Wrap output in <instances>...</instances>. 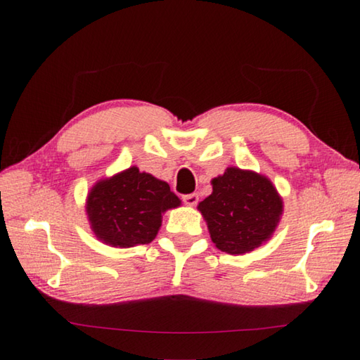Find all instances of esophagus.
<instances>
[{"label":"esophagus","mask_w":360,"mask_h":360,"mask_svg":"<svg viewBox=\"0 0 360 360\" xmlns=\"http://www.w3.org/2000/svg\"><path fill=\"white\" fill-rule=\"evenodd\" d=\"M182 202L188 206H195L198 203V195L197 193H187V195H182Z\"/></svg>","instance_id":"34e87169"}]
</instances>
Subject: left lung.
<instances>
[{"instance_id": "8db88e82", "label": "left lung", "mask_w": 360, "mask_h": 360, "mask_svg": "<svg viewBox=\"0 0 360 360\" xmlns=\"http://www.w3.org/2000/svg\"><path fill=\"white\" fill-rule=\"evenodd\" d=\"M211 240L229 254H245L270 238L283 202L265 176L230 167L212 179V193L198 203Z\"/></svg>"}]
</instances>
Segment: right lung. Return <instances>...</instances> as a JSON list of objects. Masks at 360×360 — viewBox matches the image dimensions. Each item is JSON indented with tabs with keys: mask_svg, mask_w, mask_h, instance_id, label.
Returning a JSON list of instances; mask_svg holds the SVG:
<instances>
[{
	"mask_svg": "<svg viewBox=\"0 0 360 360\" xmlns=\"http://www.w3.org/2000/svg\"><path fill=\"white\" fill-rule=\"evenodd\" d=\"M179 205L167 182L131 167L90 191L87 214L94 233L106 245L130 248L154 240L163 212Z\"/></svg>",
	"mask_w": 360,
	"mask_h": 360,
	"instance_id": "1",
	"label": "right lung"
}]
</instances>
